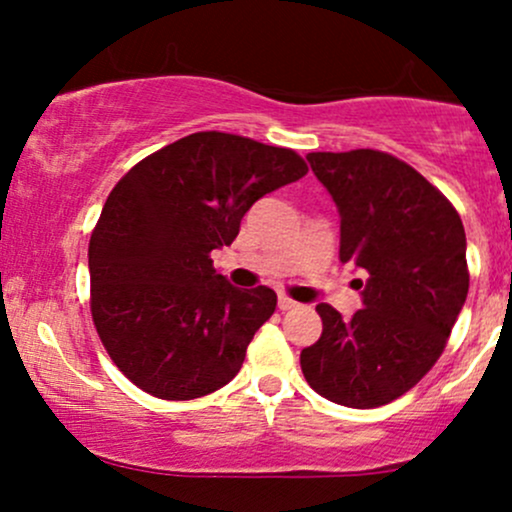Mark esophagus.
I'll return each instance as SVG.
<instances>
[{"label": "esophagus", "mask_w": 512, "mask_h": 512, "mask_svg": "<svg viewBox=\"0 0 512 512\" xmlns=\"http://www.w3.org/2000/svg\"><path fill=\"white\" fill-rule=\"evenodd\" d=\"M293 308H298L296 301H291L289 296H279V310H293Z\"/></svg>", "instance_id": "obj_1"}]
</instances>
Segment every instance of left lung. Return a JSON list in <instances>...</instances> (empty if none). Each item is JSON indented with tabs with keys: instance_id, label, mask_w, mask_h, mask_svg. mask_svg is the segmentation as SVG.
<instances>
[{
	"instance_id": "obj_1",
	"label": "left lung",
	"mask_w": 512,
	"mask_h": 512,
	"mask_svg": "<svg viewBox=\"0 0 512 512\" xmlns=\"http://www.w3.org/2000/svg\"><path fill=\"white\" fill-rule=\"evenodd\" d=\"M310 168L342 219L339 260L366 269L363 310L320 303L322 334L301 351L308 385L330 402L383 407L443 354L469 291L467 238L440 190L375 149L315 151Z\"/></svg>"
}]
</instances>
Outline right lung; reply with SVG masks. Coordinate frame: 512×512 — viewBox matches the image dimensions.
<instances>
[{
  "instance_id": "add662e5",
  "label": "right lung",
  "mask_w": 512,
  "mask_h": 512,
  "mask_svg": "<svg viewBox=\"0 0 512 512\" xmlns=\"http://www.w3.org/2000/svg\"><path fill=\"white\" fill-rule=\"evenodd\" d=\"M308 166L296 151L197 132L146 156L113 187L88 243L91 315L113 363L158 399H197L231 383L276 308L267 286L236 289L211 250Z\"/></svg>"
}]
</instances>
